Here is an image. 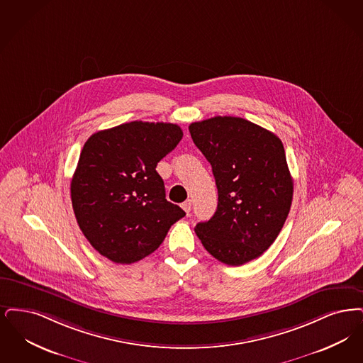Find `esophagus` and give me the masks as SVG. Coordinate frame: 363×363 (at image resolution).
Instances as JSON below:
<instances>
[{
	"label": "esophagus",
	"mask_w": 363,
	"mask_h": 363,
	"mask_svg": "<svg viewBox=\"0 0 363 363\" xmlns=\"http://www.w3.org/2000/svg\"><path fill=\"white\" fill-rule=\"evenodd\" d=\"M182 207H183V210L189 214V211H191V201H186L184 203H182Z\"/></svg>",
	"instance_id": "obj_1"
}]
</instances>
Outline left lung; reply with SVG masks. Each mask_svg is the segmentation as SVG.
<instances>
[{
  "label": "left lung",
  "instance_id": "left-lung-1",
  "mask_svg": "<svg viewBox=\"0 0 363 363\" xmlns=\"http://www.w3.org/2000/svg\"><path fill=\"white\" fill-rule=\"evenodd\" d=\"M189 128L218 189L217 211L196 223L195 233L217 260L245 264L267 251L290 211L293 179L284 143L236 116H214Z\"/></svg>",
  "mask_w": 363,
  "mask_h": 363
}]
</instances>
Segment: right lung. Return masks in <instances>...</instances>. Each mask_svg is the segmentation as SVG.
Listing matches in <instances>:
<instances>
[{
  "instance_id": "add662e5",
  "label": "right lung",
  "mask_w": 363,
  "mask_h": 363,
  "mask_svg": "<svg viewBox=\"0 0 363 363\" xmlns=\"http://www.w3.org/2000/svg\"><path fill=\"white\" fill-rule=\"evenodd\" d=\"M183 138L174 123L130 122L85 142L70 192L81 232L113 263L131 264L155 252L186 216L165 199L156 167Z\"/></svg>"
}]
</instances>
